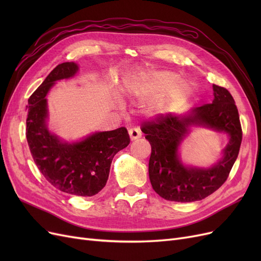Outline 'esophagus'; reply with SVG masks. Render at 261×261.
Instances as JSON below:
<instances>
[{
  "instance_id": "34e87169",
  "label": "esophagus",
  "mask_w": 261,
  "mask_h": 261,
  "mask_svg": "<svg viewBox=\"0 0 261 261\" xmlns=\"http://www.w3.org/2000/svg\"><path fill=\"white\" fill-rule=\"evenodd\" d=\"M128 134H129V137L132 140H136L138 138L141 137V132L138 127H134V128H130L128 130Z\"/></svg>"
}]
</instances>
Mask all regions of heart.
<instances>
[{
    "mask_svg": "<svg viewBox=\"0 0 261 261\" xmlns=\"http://www.w3.org/2000/svg\"><path fill=\"white\" fill-rule=\"evenodd\" d=\"M179 76L175 73L167 72H137L128 77V86L138 92H162L168 90L174 84L170 98L174 101L181 100L188 96L189 87L185 83H179Z\"/></svg>",
    "mask_w": 261,
    "mask_h": 261,
    "instance_id": "obj_1",
    "label": "heart"
}]
</instances>
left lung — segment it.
I'll use <instances>...</instances> for the list:
<instances>
[{
  "label": "left lung",
  "mask_w": 261,
  "mask_h": 261,
  "mask_svg": "<svg viewBox=\"0 0 261 261\" xmlns=\"http://www.w3.org/2000/svg\"><path fill=\"white\" fill-rule=\"evenodd\" d=\"M212 87V103L194 108L184 115L159 114L141 125V132L151 145L150 183L164 199L192 202L206 198L223 185L239 155L243 133L235 101L223 87ZM191 125L223 131L230 137L224 158L213 167L194 168L181 163L178 147Z\"/></svg>",
  "instance_id": "1"
}]
</instances>
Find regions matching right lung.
Segmentation results:
<instances>
[{
	"instance_id": "add662e5",
	"label": "right lung",
	"mask_w": 261,
	"mask_h": 261,
	"mask_svg": "<svg viewBox=\"0 0 261 261\" xmlns=\"http://www.w3.org/2000/svg\"><path fill=\"white\" fill-rule=\"evenodd\" d=\"M77 70L74 62L59 64L31 94L26 107V137L35 163L51 185L63 193L90 197L106 186L114 155L130 140L125 127L94 133L73 144L49 132L45 96L55 82L73 77Z\"/></svg>"
}]
</instances>
